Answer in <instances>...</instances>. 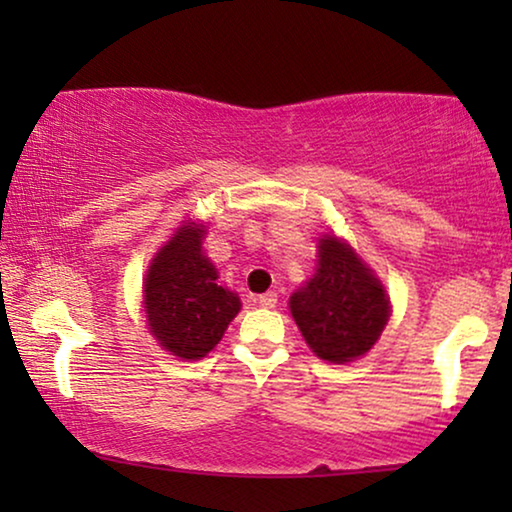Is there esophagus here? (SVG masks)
I'll return each mask as SVG.
<instances>
[{
	"label": "esophagus",
	"instance_id": "esophagus-1",
	"mask_svg": "<svg viewBox=\"0 0 512 512\" xmlns=\"http://www.w3.org/2000/svg\"><path fill=\"white\" fill-rule=\"evenodd\" d=\"M258 303H261L263 307H275L277 305V293L275 291L263 293V296H258Z\"/></svg>",
	"mask_w": 512,
	"mask_h": 512
}]
</instances>
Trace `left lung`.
<instances>
[{
  "instance_id": "8db88e82",
  "label": "left lung",
  "mask_w": 512,
  "mask_h": 512,
  "mask_svg": "<svg viewBox=\"0 0 512 512\" xmlns=\"http://www.w3.org/2000/svg\"><path fill=\"white\" fill-rule=\"evenodd\" d=\"M291 314L319 359L345 363L359 359L380 338L389 300L349 244L324 237L317 275L293 293Z\"/></svg>"
}]
</instances>
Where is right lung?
<instances>
[{
  "label": "right lung",
  "instance_id": "add662e5",
  "mask_svg": "<svg viewBox=\"0 0 512 512\" xmlns=\"http://www.w3.org/2000/svg\"><path fill=\"white\" fill-rule=\"evenodd\" d=\"M198 226L179 228L153 258L144 282L151 335L179 359H202L219 345L240 312L237 293L216 284V270L202 256Z\"/></svg>",
  "mask_w": 512,
  "mask_h": 512
}]
</instances>
